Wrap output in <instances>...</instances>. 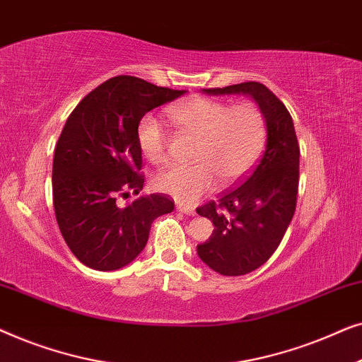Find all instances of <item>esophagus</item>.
Listing matches in <instances>:
<instances>
[{
    "label": "esophagus",
    "instance_id": "34e87169",
    "mask_svg": "<svg viewBox=\"0 0 362 362\" xmlns=\"http://www.w3.org/2000/svg\"><path fill=\"white\" fill-rule=\"evenodd\" d=\"M176 209L182 212V214H186V216H196L194 207H189V206H185V204H177Z\"/></svg>",
    "mask_w": 362,
    "mask_h": 362
}]
</instances>
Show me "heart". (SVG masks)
<instances>
[{
  "label": "heart",
  "mask_w": 362,
  "mask_h": 362,
  "mask_svg": "<svg viewBox=\"0 0 362 362\" xmlns=\"http://www.w3.org/2000/svg\"><path fill=\"white\" fill-rule=\"evenodd\" d=\"M170 117L191 135L199 138L191 166L160 171L153 186L180 202H194L212 191L221 180L230 185L250 170L265 141V118L254 103L229 107L211 98H189L170 108ZM138 143L153 165L168 161V135L156 117L146 115L138 125Z\"/></svg>",
  "instance_id": "obj_1"
}]
</instances>
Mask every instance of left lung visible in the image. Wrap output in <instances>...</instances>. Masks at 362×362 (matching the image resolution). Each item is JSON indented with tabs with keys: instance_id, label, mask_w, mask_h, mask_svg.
<instances>
[{
	"instance_id": "left-lung-1",
	"label": "left lung",
	"mask_w": 362,
	"mask_h": 362,
	"mask_svg": "<svg viewBox=\"0 0 362 362\" xmlns=\"http://www.w3.org/2000/svg\"><path fill=\"white\" fill-rule=\"evenodd\" d=\"M202 92L249 95L265 118V150L254 171L217 202L196 209L214 224L212 235L197 245L199 259L217 274L239 276L264 265L288 229L298 192L300 146L288 110L264 83L244 82Z\"/></svg>"
}]
</instances>
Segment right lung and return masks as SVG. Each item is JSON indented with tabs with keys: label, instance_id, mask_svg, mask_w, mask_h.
<instances>
[{
	"label": "right lung",
	"instance_id": "add662e5",
	"mask_svg": "<svg viewBox=\"0 0 362 362\" xmlns=\"http://www.w3.org/2000/svg\"><path fill=\"white\" fill-rule=\"evenodd\" d=\"M186 90L158 87L132 76L108 78L74 108L52 163V199L61 234L72 254L93 270H118L145 249L153 221L175 209L163 194L130 204L117 197L141 191L138 125L153 108Z\"/></svg>",
	"mask_w": 362,
	"mask_h": 362
}]
</instances>
